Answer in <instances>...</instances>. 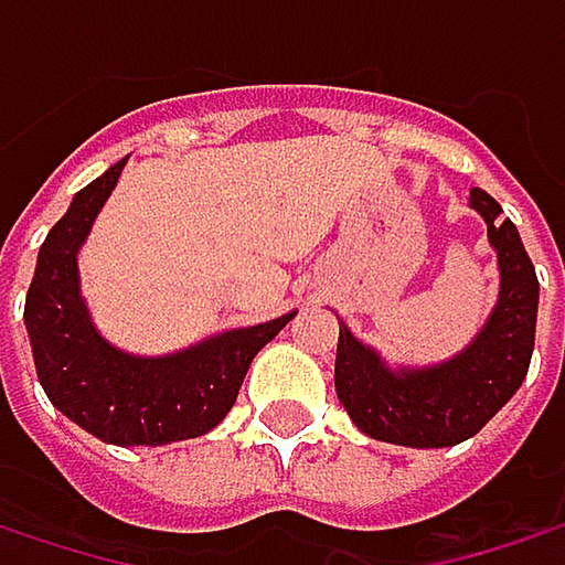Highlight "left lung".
<instances>
[{"mask_svg": "<svg viewBox=\"0 0 565 565\" xmlns=\"http://www.w3.org/2000/svg\"><path fill=\"white\" fill-rule=\"evenodd\" d=\"M471 209L488 222L498 252L501 294L481 333L451 360L422 370H390L373 347L340 327L333 383L343 408L376 441L405 448H448L478 435L520 390L533 356L540 284L516 225L484 192Z\"/></svg>", "mask_w": 565, "mask_h": 565, "instance_id": "1", "label": "left lung"}]
</instances>
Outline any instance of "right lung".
Returning a JSON list of instances; mask_svg holds the SVG:
<instances>
[{"mask_svg": "<svg viewBox=\"0 0 565 565\" xmlns=\"http://www.w3.org/2000/svg\"><path fill=\"white\" fill-rule=\"evenodd\" d=\"M124 163L84 185L49 232L25 297V330L52 405L107 445H170L212 431L235 405L258 350L294 317L225 330L170 356L110 347L81 297L77 252Z\"/></svg>", "mask_w": 565, "mask_h": 565, "instance_id": "obj_1", "label": "right lung"}]
</instances>
